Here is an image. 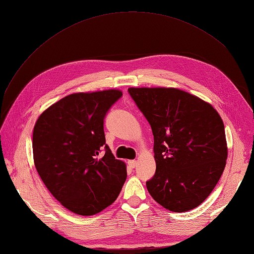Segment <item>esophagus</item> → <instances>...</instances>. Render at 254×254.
<instances>
[{"mask_svg": "<svg viewBox=\"0 0 254 254\" xmlns=\"http://www.w3.org/2000/svg\"><path fill=\"white\" fill-rule=\"evenodd\" d=\"M128 165H129V167L134 168V167H136L137 162H136L135 160H130V161H128Z\"/></svg>", "mask_w": 254, "mask_h": 254, "instance_id": "esophagus-1", "label": "esophagus"}]
</instances>
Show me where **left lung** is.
Here are the masks:
<instances>
[{
    "label": "left lung",
    "instance_id": "8db88e82",
    "mask_svg": "<svg viewBox=\"0 0 254 254\" xmlns=\"http://www.w3.org/2000/svg\"><path fill=\"white\" fill-rule=\"evenodd\" d=\"M153 134L156 174L146 182L165 209L187 212L212 193L228 157L225 126L209 103L176 88H129Z\"/></svg>",
    "mask_w": 254,
    "mask_h": 254
}]
</instances>
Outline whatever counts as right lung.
I'll return each instance as SVG.
<instances>
[{"label":"right lung","mask_w":254,"mask_h":254,"mask_svg":"<svg viewBox=\"0 0 254 254\" xmlns=\"http://www.w3.org/2000/svg\"><path fill=\"white\" fill-rule=\"evenodd\" d=\"M122 95L115 89L67 95L43 111L34 127L38 174L65 209L81 216L112 204L127 178L126 164L114 158L104 132L106 114Z\"/></svg>","instance_id":"obj_1"}]
</instances>
